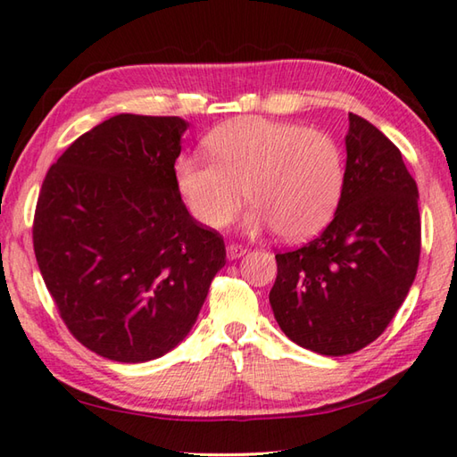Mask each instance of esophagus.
I'll use <instances>...</instances> for the list:
<instances>
[{
  "label": "esophagus",
  "mask_w": 457,
  "mask_h": 457,
  "mask_svg": "<svg viewBox=\"0 0 457 457\" xmlns=\"http://www.w3.org/2000/svg\"><path fill=\"white\" fill-rule=\"evenodd\" d=\"M226 252H228V258L229 260H237V258H242L244 253L247 252V247L239 245V244H228L226 245Z\"/></svg>",
  "instance_id": "1"
}]
</instances>
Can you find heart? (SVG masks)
<instances>
[{
	"mask_svg": "<svg viewBox=\"0 0 457 457\" xmlns=\"http://www.w3.org/2000/svg\"><path fill=\"white\" fill-rule=\"evenodd\" d=\"M205 149L213 161L181 157L175 181L193 218L207 228L226 226L250 195L247 231L304 239L327 228L343 197V151L324 130L245 117L212 130Z\"/></svg>",
	"mask_w": 457,
	"mask_h": 457,
	"instance_id": "obj_1",
	"label": "heart"
}]
</instances>
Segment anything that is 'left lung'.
I'll use <instances>...</instances> for the list:
<instances>
[{"mask_svg":"<svg viewBox=\"0 0 457 457\" xmlns=\"http://www.w3.org/2000/svg\"><path fill=\"white\" fill-rule=\"evenodd\" d=\"M343 197L312 242L276 253L270 304L284 335L327 357L373 343L415 280L421 252L417 183L401 151L349 114Z\"/></svg>","mask_w":457,"mask_h":457,"instance_id":"1","label":"left lung"}]
</instances>
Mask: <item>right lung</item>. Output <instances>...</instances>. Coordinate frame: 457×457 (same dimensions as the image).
Returning <instances> with one entry per match:
<instances>
[{"instance_id": "add662e5", "label": "right lung", "mask_w": 457, "mask_h": 457, "mask_svg": "<svg viewBox=\"0 0 457 457\" xmlns=\"http://www.w3.org/2000/svg\"><path fill=\"white\" fill-rule=\"evenodd\" d=\"M187 127L117 114L76 138L42 183L37 266L68 330L104 359L175 349L226 266L223 237L191 218L177 189Z\"/></svg>"}]
</instances>
